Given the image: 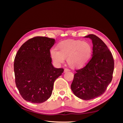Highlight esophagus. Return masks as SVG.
Listing matches in <instances>:
<instances>
[{
	"instance_id": "obj_1",
	"label": "esophagus",
	"mask_w": 123,
	"mask_h": 123,
	"mask_svg": "<svg viewBox=\"0 0 123 123\" xmlns=\"http://www.w3.org/2000/svg\"><path fill=\"white\" fill-rule=\"evenodd\" d=\"M70 70L69 69H67V68H65V70H64V72H68V71H69Z\"/></svg>"
}]
</instances>
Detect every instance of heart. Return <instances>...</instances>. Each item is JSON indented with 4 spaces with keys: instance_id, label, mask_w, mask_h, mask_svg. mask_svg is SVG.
<instances>
[{
    "instance_id": "obj_1",
    "label": "heart",
    "mask_w": 123,
    "mask_h": 123,
    "mask_svg": "<svg viewBox=\"0 0 123 123\" xmlns=\"http://www.w3.org/2000/svg\"><path fill=\"white\" fill-rule=\"evenodd\" d=\"M57 49L53 48L50 55L55 64L61 65L65 58L68 65L72 68L83 67L90 60L92 48L87 42L81 40H68L63 41L58 44Z\"/></svg>"
}]
</instances>
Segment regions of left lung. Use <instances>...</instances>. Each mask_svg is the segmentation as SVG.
I'll return each mask as SVG.
<instances>
[{"mask_svg": "<svg viewBox=\"0 0 123 123\" xmlns=\"http://www.w3.org/2000/svg\"><path fill=\"white\" fill-rule=\"evenodd\" d=\"M85 37L92 41V56L84 67L76 70L71 88L77 97L90 100L106 91L112 80L114 62L112 53L99 37L94 34Z\"/></svg>", "mask_w": 123, "mask_h": 123, "instance_id": "8db88e82", "label": "left lung"}]
</instances>
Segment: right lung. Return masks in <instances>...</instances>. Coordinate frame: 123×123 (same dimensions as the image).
I'll list each match as a JSON object with an SVG mask.
<instances>
[{
	"label": "right lung",
	"instance_id": "right-lung-1",
	"mask_svg": "<svg viewBox=\"0 0 123 123\" xmlns=\"http://www.w3.org/2000/svg\"><path fill=\"white\" fill-rule=\"evenodd\" d=\"M55 39L36 36L22 45L14 59L16 86L25 100L42 103L49 98L55 80L64 72L52 64L50 49Z\"/></svg>",
	"mask_w": 123,
	"mask_h": 123
}]
</instances>
